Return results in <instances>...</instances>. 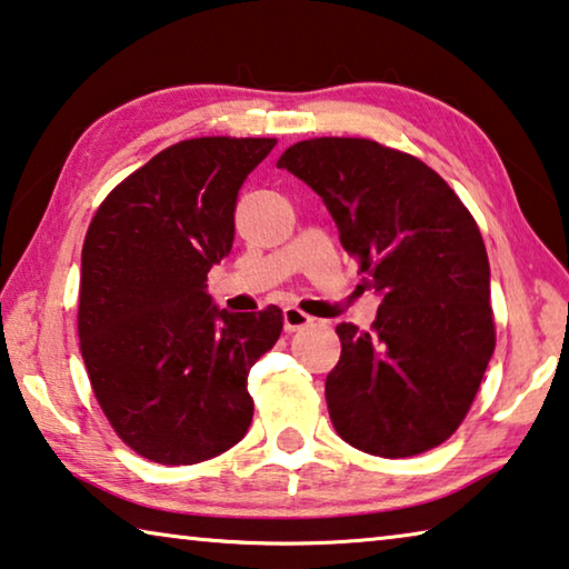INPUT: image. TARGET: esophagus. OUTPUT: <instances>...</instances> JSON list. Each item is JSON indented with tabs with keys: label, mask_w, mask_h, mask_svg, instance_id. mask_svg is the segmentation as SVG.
<instances>
[{
	"label": "esophagus",
	"mask_w": 569,
	"mask_h": 569,
	"mask_svg": "<svg viewBox=\"0 0 569 569\" xmlns=\"http://www.w3.org/2000/svg\"><path fill=\"white\" fill-rule=\"evenodd\" d=\"M309 323H313V319L306 311H301L299 306H286V309H283L286 331H299L303 327H309Z\"/></svg>",
	"instance_id": "1"
}]
</instances>
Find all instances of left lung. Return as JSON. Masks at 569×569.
I'll list each match as a JSON object with an SVG mask.
<instances>
[{
	"label": "left lung",
	"mask_w": 569,
	"mask_h": 569,
	"mask_svg": "<svg viewBox=\"0 0 569 569\" xmlns=\"http://www.w3.org/2000/svg\"><path fill=\"white\" fill-rule=\"evenodd\" d=\"M278 167L321 197L362 283L382 293L372 329L337 327L333 428L382 458L446 443L496 347L489 256L473 214L438 171L372 139H306Z\"/></svg>",
	"instance_id": "1"
}]
</instances>
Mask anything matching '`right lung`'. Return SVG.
<instances>
[{"label": "right lung", "instance_id": "1", "mask_svg": "<svg viewBox=\"0 0 569 569\" xmlns=\"http://www.w3.org/2000/svg\"><path fill=\"white\" fill-rule=\"evenodd\" d=\"M273 147L171 143L116 184L88 224L80 355L116 436L154 463L207 461L250 428L248 375L281 337L283 311H220L204 281L232 248L240 184Z\"/></svg>", "mask_w": 569, "mask_h": 569}]
</instances>
